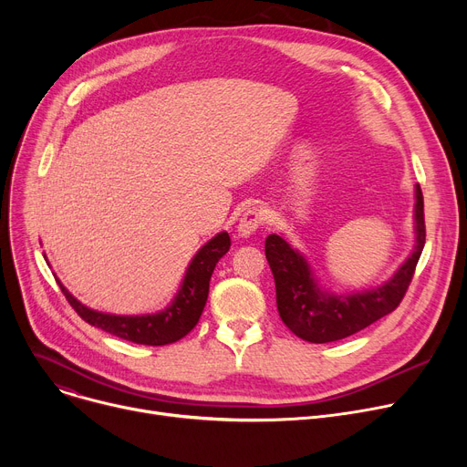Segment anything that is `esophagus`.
Listing matches in <instances>:
<instances>
[{"instance_id": "obj_1", "label": "esophagus", "mask_w": 467, "mask_h": 467, "mask_svg": "<svg viewBox=\"0 0 467 467\" xmlns=\"http://www.w3.org/2000/svg\"><path fill=\"white\" fill-rule=\"evenodd\" d=\"M263 221H265V213H263L261 208H257V206L248 208L240 217L238 234L244 236V238H248L250 234H254L263 225Z\"/></svg>"}]
</instances>
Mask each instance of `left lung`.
<instances>
[{
    "label": "left lung",
    "instance_id": "1",
    "mask_svg": "<svg viewBox=\"0 0 467 467\" xmlns=\"http://www.w3.org/2000/svg\"><path fill=\"white\" fill-rule=\"evenodd\" d=\"M414 221L416 246L394 278L380 287L352 293V296H329L317 289L306 259L293 250L282 236H268L265 240V255L275 276L276 305L282 322L299 338L322 345V342L347 338L394 312L412 282L416 263L426 244L424 196L420 185L416 187Z\"/></svg>",
    "mask_w": 467,
    "mask_h": 467
}]
</instances>
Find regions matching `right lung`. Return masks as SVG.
Wrapping results in <instances>:
<instances>
[{"label": "right lung", "mask_w": 467, "mask_h": 467, "mask_svg": "<svg viewBox=\"0 0 467 467\" xmlns=\"http://www.w3.org/2000/svg\"><path fill=\"white\" fill-rule=\"evenodd\" d=\"M229 248L231 238L227 233H219L215 238H212L191 261L183 285L178 291L174 303L166 310L150 316H111L90 310L73 297L71 293H67V289L58 280L57 282L60 284V289L71 308L87 324L119 338L136 342V345L164 347L170 345V342L180 340L199 324L208 299L212 273L217 261L229 252Z\"/></svg>", "instance_id": "1"}]
</instances>
